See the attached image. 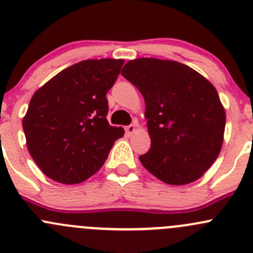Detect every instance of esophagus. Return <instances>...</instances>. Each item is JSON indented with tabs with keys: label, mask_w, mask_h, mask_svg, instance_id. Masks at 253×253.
<instances>
[{
	"label": "esophagus",
	"mask_w": 253,
	"mask_h": 253,
	"mask_svg": "<svg viewBox=\"0 0 253 253\" xmlns=\"http://www.w3.org/2000/svg\"><path fill=\"white\" fill-rule=\"evenodd\" d=\"M137 129V125H129V126H127L126 128H125V131H126V133L128 134V136H131V134H133L134 132H136Z\"/></svg>",
	"instance_id": "1"
}]
</instances>
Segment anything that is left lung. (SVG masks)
Returning a JSON list of instances; mask_svg holds the SVG:
<instances>
[{"mask_svg":"<svg viewBox=\"0 0 253 253\" xmlns=\"http://www.w3.org/2000/svg\"><path fill=\"white\" fill-rule=\"evenodd\" d=\"M121 75L138 88L152 145L142 165L168 185L205 175L221 150L225 109L213 84L193 68L170 60H131Z\"/></svg>","mask_w":253,"mask_h":253,"instance_id":"8db88e82","label":"left lung"}]
</instances>
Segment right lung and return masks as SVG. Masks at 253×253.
Wrapping results in <instances>:
<instances>
[{
    "label": "right lung",
    "mask_w": 253,
    "mask_h": 253,
    "mask_svg": "<svg viewBox=\"0 0 253 253\" xmlns=\"http://www.w3.org/2000/svg\"><path fill=\"white\" fill-rule=\"evenodd\" d=\"M124 60H85L40 86L23 117L27 147L35 164L56 182H83L103 167L122 127L110 126L106 93Z\"/></svg>",
    "instance_id": "right-lung-1"
}]
</instances>
